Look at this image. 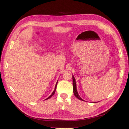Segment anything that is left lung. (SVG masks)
Returning a JSON list of instances; mask_svg holds the SVG:
<instances>
[{"label":"left lung","instance_id":"obj_1","mask_svg":"<svg viewBox=\"0 0 129 129\" xmlns=\"http://www.w3.org/2000/svg\"><path fill=\"white\" fill-rule=\"evenodd\" d=\"M72 78H73V93H74V94L76 96V97L78 99H79L80 100H81V101H84L80 97V95H78V92H77V88H76V80H75V78L74 77V76L73 75L72 76Z\"/></svg>","mask_w":129,"mask_h":129}]
</instances>
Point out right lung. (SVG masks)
Segmentation results:
<instances>
[{"mask_svg":"<svg viewBox=\"0 0 129 129\" xmlns=\"http://www.w3.org/2000/svg\"><path fill=\"white\" fill-rule=\"evenodd\" d=\"M57 82H56V86H55V88H54V91H53V93H52V94H51V95H50L49 96V97H48L47 98V99H46V100H48V99H50V98H51V97H52V95H53V94H54V93H55V90H56V86H57Z\"/></svg>","mask_w":129,"mask_h":129,"instance_id":"obj_1","label":"right lung"}]
</instances>
